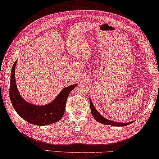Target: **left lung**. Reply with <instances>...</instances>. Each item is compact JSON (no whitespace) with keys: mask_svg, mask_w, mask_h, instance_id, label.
Listing matches in <instances>:
<instances>
[{"mask_svg":"<svg viewBox=\"0 0 159 159\" xmlns=\"http://www.w3.org/2000/svg\"><path fill=\"white\" fill-rule=\"evenodd\" d=\"M89 102H90V108H91V111H92V114L93 117H94L97 121L98 122L105 124V125H111V126H126L128 124H130L133 123V121H130V122H126V123H121V122H117V121H114L112 120H107L106 118H104L102 115L100 114L98 111L95 107H94L93 102H92V100L89 98Z\"/></svg>","mask_w":159,"mask_h":159,"instance_id":"8db88e82","label":"left lung"}]
</instances>
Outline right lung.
Returning <instances> with one entry per match:
<instances>
[{
  "label": "right lung",
  "instance_id": "right-lung-1",
  "mask_svg": "<svg viewBox=\"0 0 159 159\" xmlns=\"http://www.w3.org/2000/svg\"><path fill=\"white\" fill-rule=\"evenodd\" d=\"M16 62L17 61L13 63L11 72L9 96L17 113L27 122L37 126H45L60 120L65 112L67 96L78 84L65 87L51 102L45 105L31 104L26 102L18 90L15 78Z\"/></svg>",
  "mask_w": 159,
  "mask_h": 159
}]
</instances>
